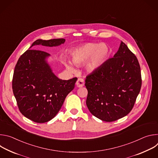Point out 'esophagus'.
Listing matches in <instances>:
<instances>
[{"mask_svg": "<svg viewBox=\"0 0 158 158\" xmlns=\"http://www.w3.org/2000/svg\"><path fill=\"white\" fill-rule=\"evenodd\" d=\"M76 85L78 87H82L84 85V81L81 78H79L76 82Z\"/></svg>", "mask_w": 158, "mask_h": 158, "instance_id": "obj_1", "label": "esophagus"}]
</instances>
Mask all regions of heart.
Returning a JSON list of instances; mask_svg holds the SVG:
<instances>
[{
    "mask_svg": "<svg viewBox=\"0 0 158 158\" xmlns=\"http://www.w3.org/2000/svg\"><path fill=\"white\" fill-rule=\"evenodd\" d=\"M70 57L72 62L77 65L84 62V68L88 72H94L105 63L110 51L107 45L104 43L87 42L81 46L75 48L70 51ZM62 62L67 70L76 72V69L69 61L62 59Z\"/></svg>",
    "mask_w": 158,
    "mask_h": 158,
    "instance_id": "1",
    "label": "heart"
}]
</instances>
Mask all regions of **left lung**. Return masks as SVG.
<instances>
[{
	"mask_svg": "<svg viewBox=\"0 0 158 158\" xmlns=\"http://www.w3.org/2000/svg\"><path fill=\"white\" fill-rule=\"evenodd\" d=\"M138 59L121 42L118 52L85 79L86 105L98 119L112 122L128 114L141 87Z\"/></svg>",
	"mask_w": 158,
	"mask_h": 158,
	"instance_id": "1",
	"label": "left lung"
}]
</instances>
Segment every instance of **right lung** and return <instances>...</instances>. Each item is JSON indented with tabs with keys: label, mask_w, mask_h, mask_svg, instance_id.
I'll use <instances>...</instances> for the list:
<instances>
[{
	"label": "right lung",
	"mask_w": 158,
	"mask_h": 158,
	"mask_svg": "<svg viewBox=\"0 0 158 158\" xmlns=\"http://www.w3.org/2000/svg\"><path fill=\"white\" fill-rule=\"evenodd\" d=\"M65 41L64 39L35 40L15 67L12 89L17 106L21 113L34 122L44 123L54 118L74 88L77 78L67 81L58 78L48 62L51 55L30 49L40 45L56 47Z\"/></svg>",
	"instance_id": "1"
}]
</instances>
